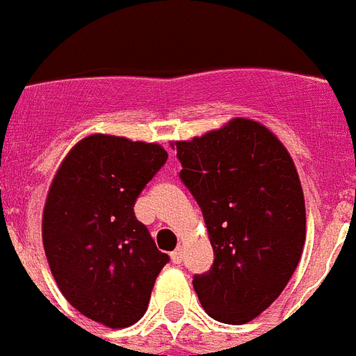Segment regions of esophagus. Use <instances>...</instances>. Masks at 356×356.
I'll return each mask as SVG.
<instances>
[{
	"mask_svg": "<svg viewBox=\"0 0 356 356\" xmlns=\"http://www.w3.org/2000/svg\"><path fill=\"white\" fill-rule=\"evenodd\" d=\"M172 262H173V264H181V262H183V249L179 248V249H175V251H173Z\"/></svg>",
	"mask_w": 356,
	"mask_h": 356,
	"instance_id": "esophagus-1",
	"label": "esophagus"
}]
</instances>
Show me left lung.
Wrapping results in <instances>:
<instances>
[{
	"instance_id": "left-lung-1",
	"label": "left lung",
	"mask_w": 356,
	"mask_h": 356,
	"mask_svg": "<svg viewBox=\"0 0 356 356\" xmlns=\"http://www.w3.org/2000/svg\"><path fill=\"white\" fill-rule=\"evenodd\" d=\"M175 149L214 249L211 270L194 275L195 293L214 320L248 323L281 296L301 259L307 218L298 170L253 120L234 118Z\"/></svg>"
}]
</instances>
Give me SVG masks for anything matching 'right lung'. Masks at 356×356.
<instances>
[{
	"instance_id": "obj_1",
	"label": "right lung",
	"mask_w": 356,
	"mask_h": 356,
	"mask_svg": "<svg viewBox=\"0 0 356 356\" xmlns=\"http://www.w3.org/2000/svg\"><path fill=\"white\" fill-rule=\"evenodd\" d=\"M166 159L159 144L92 134L66 155L47 194L42 240L53 277L72 307L111 329L144 316L170 262L134 216Z\"/></svg>"
}]
</instances>
